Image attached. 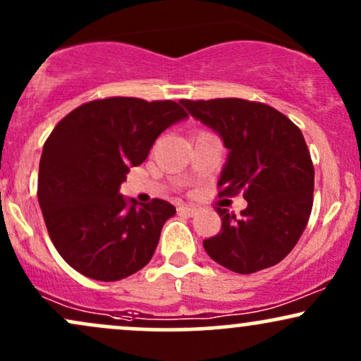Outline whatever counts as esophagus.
<instances>
[{"label":"esophagus","instance_id":"34e87169","mask_svg":"<svg viewBox=\"0 0 361 361\" xmlns=\"http://www.w3.org/2000/svg\"><path fill=\"white\" fill-rule=\"evenodd\" d=\"M178 210H180L181 214L188 215V217H193V215L198 212V209H197V207H195V205H181Z\"/></svg>","mask_w":361,"mask_h":361}]
</instances>
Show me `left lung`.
Masks as SVG:
<instances>
[{
	"label": "left lung",
	"instance_id": "left-lung-1",
	"mask_svg": "<svg viewBox=\"0 0 361 361\" xmlns=\"http://www.w3.org/2000/svg\"><path fill=\"white\" fill-rule=\"evenodd\" d=\"M229 149L219 198L243 193L241 217L215 207L222 227L205 239L207 255L250 275L280 263L299 243L314 202V164L300 128L270 105L243 98L181 100Z\"/></svg>",
	"mask_w": 361,
	"mask_h": 361
}]
</instances>
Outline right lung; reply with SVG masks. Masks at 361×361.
Here are the masks:
<instances>
[{"label":"right lung","instance_id":"right-lung-1","mask_svg":"<svg viewBox=\"0 0 361 361\" xmlns=\"http://www.w3.org/2000/svg\"><path fill=\"white\" fill-rule=\"evenodd\" d=\"M180 103L111 97L74 109L54 127L39 166L40 209L62 259L88 279L117 281L144 268L176 209L118 192L154 140L186 118Z\"/></svg>","mask_w":361,"mask_h":361}]
</instances>
